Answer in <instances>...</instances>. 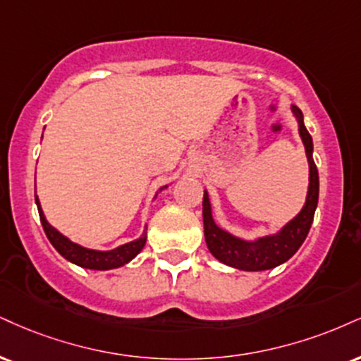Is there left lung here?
<instances>
[{
  "label": "left lung",
  "instance_id": "left-lung-1",
  "mask_svg": "<svg viewBox=\"0 0 361 361\" xmlns=\"http://www.w3.org/2000/svg\"><path fill=\"white\" fill-rule=\"evenodd\" d=\"M293 112L298 117L299 134L305 142L307 161H310V188H307L302 210L288 225H284L279 233L257 238L255 242H247L230 235L228 232L216 227L212 216L208 193H203V227H205L207 247L214 254V257L230 267L240 269V271H267V269L277 267L296 254L310 232L316 207H318L319 176L318 168L312 161V137L302 121V112L296 106H293Z\"/></svg>",
  "mask_w": 361,
  "mask_h": 361
}]
</instances>
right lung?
Returning <instances> with one entry per match:
<instances>
[{
    "instance_id": "add662e5",
    "label": "right lung",
    "mask_w": 361,
    "mask_h": 361,
    "mask_svg": "<svg viewBox=\"0 0 361 361\" xmlns=\"http://www.w3.org/2000/svg\"><path fill=\"white\" fill-rule=\"evenodd\" d=\"M35 202H37L38 214H40V222L43 225V230H45L47 237H49L50 244L55 247L56 252H59L62 257H65L71 262L77 264V266L85 267V269H95V271H107V269H116L128 264L129 260H133L139 252L142 250V247L146 244V232L142 233L137 240L129 242V244H124L117 247L114 250H90L85 249V247L73 244V242L68 240L67 237H63L59 230H55L51 225L47 222L45 215H43L40 202H38V197H35Z\"/></svg>"
}]
</instances>
